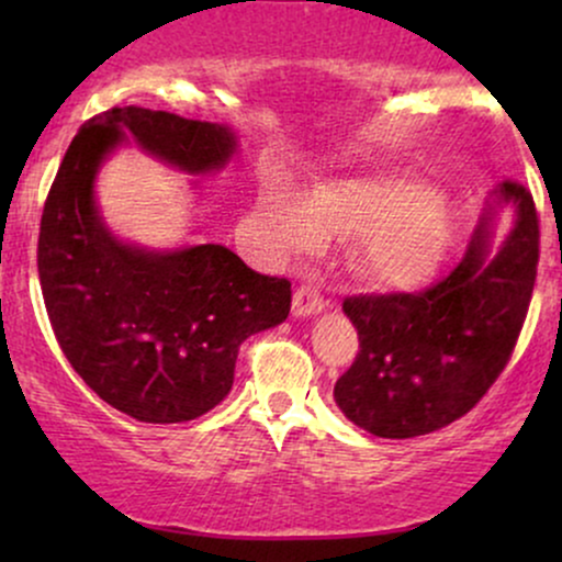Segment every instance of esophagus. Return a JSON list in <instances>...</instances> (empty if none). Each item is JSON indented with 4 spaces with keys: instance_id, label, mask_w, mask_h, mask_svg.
Returning <instances> with one entry per match:
<instances>
[{
    "instance_id": "esophagus-1",
    "label": "esophagus",
    "mask_w": 562,
    "mask_h": 562,
    "mask_svg": "<svg viewBox=\"0 0 562 562\" xmlns=\"http://www.w3.org/2000/svg\"><path fill=\"white\" fill-rule=\"evenodd\" d=\"M325 308V299L314 285H301L293 293V317H312Z\"/></svg>"
}]
</instances>
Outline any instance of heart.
<instances>
[{
	"mask_svg": "<svg viewBox=\"0 0 562 562\" xmlns=\"http://www.w3.org/2000/svg\"><path fill=\"white\" fill-rule=\"evenodd\" d=\"M256 224L277 256H299L322 243V232L353 237L348 261L367 285H423L443 254L447 227L434 192L404 177H362L317 184L308 198L272 182L256 200Z\"/></svg>",
	"mask_w": 562,
	"mask_h": 562,
	"instance_id": "heart-1",
	"label": "heart"
}]
</instances>
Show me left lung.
Returning <instances> with one entry per match:
<instances>
[{
  "label": "left lung",
  "mask_w": 562,
  "mask_h": 562,
  "mask_svg": "<svg viewBox=\"0 0 562 562\" xmlns=\"http://www.w3.org/2000/svg\"><path fill=\"white\" fill-rule=\"evenodd\" d=\"M505 210L514 224L496 238ZM537 263L531 192L518 182L496 184L465 256L443 280L423 293L344 301L359 333V353L335 383L340 412L380 438L434 434L468 415L509 362Z\"/></svg>",
  "instance_id": "obj_1"
}]
</instances>
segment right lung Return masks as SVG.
<instances>
[{
    "instance_id": "obj_1",
    "label": "right lung",
    "mask_w": 562,
    "mask_h": 562,
    "mask_svg": "<svg viewBox=\"0 0 562 562\" xmlns=\"http://www.w3.org/2000/svg\"><path fill=\"white\" fill-rule=\"evenodd\" d=\"M126 142L190 177L237 153L224 124L147 108L94 115L70 142L44 203L38 282L63 353L102 402L139 423H187L232 391L245 338L290 314V282L216 243L145 248L97 205L102 164Z\"/></svg>"
}]
</instances>
